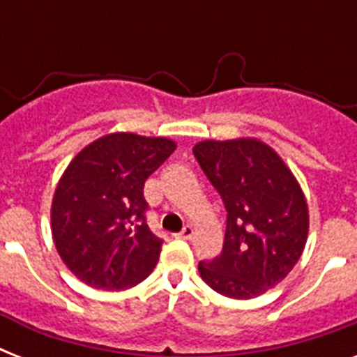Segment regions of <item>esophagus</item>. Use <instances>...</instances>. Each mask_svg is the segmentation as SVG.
<instances>
[{
	"mask_svg": "<svg viewBox=\"0 0 357 357\" xmlns=\"http://www.w3.org/2000/svg\"><path fill=\"white\" fill-rule=\"evenodd\" d=\"M178 237L185 238V241H190V238L195 237V228H192V226H185V228L178 234Z\"/></svg>",
	"mask_w": 357,
	"mask_h": 357,
	"instance_id": "34e87169",
	"label": "esophagus"
}]
</instances>
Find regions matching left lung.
I'll return each mask as SVG.
<instances>
[{"instance_id":"1","label":"left lung","mask_w":357,"mask_h":357,"mask_svg":"<svg viewBox=\"0 0 357 357\" xmlns=\"http://www.w3.org/2000/svg\"><path fill=\"white\" fill-rule=\"evenodd\" d=\"M196 161L226 207L220 255L200 261L204 282L229 298H254L293 271L307 241V204L293 172L255 139L204 140Z\"/></svg>"}]
</instances>
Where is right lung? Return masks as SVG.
<instances>
[{
	"label": "right lung",
	"mask_w": 357,
	"mask_h": 357,
	"mask_svg": "<svg viewBox=\"0 0 357 357\" xmlns=\"http://www.w3.org/2000/svg\"><path fill=\"white\" fill-rule=\"evenodd\" d=\"M174 150L162 137L105 135L64 170L53 196L52 234L61 259L81 282L122 291L153 271L162 238L146 222L144 181Z\"/></svg>",
	"instance_id": "add662e5"
}]
</instances>
